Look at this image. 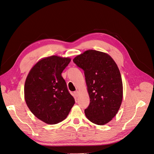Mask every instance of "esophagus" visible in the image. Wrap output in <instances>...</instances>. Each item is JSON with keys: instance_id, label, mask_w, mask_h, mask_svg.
Segmentation results:
<instances>
[{"instance_id": "obj_1", "label": "esophagus", "mask_w": 154, "mask_h": 154, "mask_svg": "<svg viewBox=\"0 0 154 154\" xmlns=\"http://www.w3.org/2000/svg\"><path fill=\"white\" fill-rule=\"evenodd\" d=\"M74 95H75L76 97H77L78 95H79V91H75L74 92Z\"/></svg>"}]
</instances>
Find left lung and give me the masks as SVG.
Masks as SVG:
<instances>
[{
    "label": "left lung",
    "mask_w": 154,
    "mask_h": 154,
    "mask_svg": "<svg viewBox=\"0 0 154 154\" xmlns=\"http://www.w3.org/2000/svg\"><path fill=\"white\" fill-rule=\"evenodd\" d=\"M74 63L84 70L90 105L87 118L97 125L112 120L121 105L123 87L119 68L108 54L89 49L77 56Z\"/></svg>",
    "instance_id": "1"
}]
</instances>
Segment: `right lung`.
<instances>
[{
	"label": "right lung",
	"instance_id": "1",
	"mask_svg": "<svg viewBox=\"0 0 154 154\" xmlns=\"http://www.w3.org/2000/svg\"><path fill=\"white\" fill-rule=\"evenodd\" d=\"M70 58L51 56L42 58L26 77L24 96L31 112L48 125L64 120L75 103L61 75Z\"/></svg>",
	"mask_w": 154,
	"mask_h": 154
}]
</instances>
